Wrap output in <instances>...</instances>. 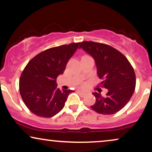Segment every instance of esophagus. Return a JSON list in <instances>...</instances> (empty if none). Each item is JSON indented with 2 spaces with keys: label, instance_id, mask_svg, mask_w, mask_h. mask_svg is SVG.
<instances>
[{
  "label": "esophagus",
  "instance_id": "obj_1",
  "mask_svg": "<svg viewBox=\"0 0 152 152\" xmlns=\"http://www.w3.org/2000/svg\"><path fill=\"white\" fill-rule=\"evenodd\" d=\"M77 92H78V93H80V95L82 97L86 96V93L83 92V91H77Z\"/></svg>",
  "mask_w": 152,
  "mask_h": 152
}]
</instances>
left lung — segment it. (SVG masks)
Masks as SVG:
<instances>
[{
	"mask_svg": "<svg viewBox=\"0 0 152 152\" xmlns=\"http://www.w3.org/2000/svg\"><path fill=\"white\" fill-rule=\"evenodd\" d=\"M82 48L95 60L101 85L108 90L105 97L93 93L96 98L91 108L97 113L111 115L120 111L129 101L136 87V75L128 59L109 45L93 41H83Z\"/></svg>",
	"mask_w": 152,
	"mask_h": 152,
	"instance_id": "1",
	"label": "left lung"
}]
</instances>
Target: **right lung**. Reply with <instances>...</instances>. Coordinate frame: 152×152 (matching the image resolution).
<instances>
[{
    "label": "right lung",
    "mask_w": 152,
    "mask_h": 152,
    "mask_svg": "<svg viewBox=\"0 0 152 152\" xmlns=\"http://www.w3.org/2000/svg\"><path fill=\"white\" fill-rule=\"evenodd\" d=\"M80 43L54 47L41 52L25 67L19 80V91L28 109L37 116L51 118L63 109L71 90L57 88V77Z\"/></svg>",
    "instance_id": "add662e5"
}]
</instances>
